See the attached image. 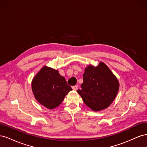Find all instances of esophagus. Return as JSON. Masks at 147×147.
<instances>
[{
    "mask_svg": "<svg viewBox=\"0 0 147 147\" xmlns=\"http://www.w3.org/2000/svg\"><path fill=\"white\" fill-rule=\"evenodd\" d=\"M72 89L74 90H77L78 89V85H75L72 86Z\"/></svg>",
    "mask_w": 147,
    "mask_h": 147,
    "instance_id": "esophagus-1",
    "label": "esophagus"
}]
</instances>
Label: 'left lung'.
Listing matches in <instances>:
<instances>
[{
	"label": "left lung",
	"mask_w": 147,
	"mask_h": 147,
	"mask_svg": "<svg viewBox=\"0 0 147 147\" xmlns=\"http://www.w3.org/2000/svg\"><path fill=\"white\" fill-rule=\"evenodd\" d=\"M83 83L77 92L84 103L93 111L107 108L116 97L119 82L104 63L89 65L83 74Z\"/></svg>",
	"instance_id": "obj_1"
}]
</instances>
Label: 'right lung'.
I'll use <instances>...</instances> for the list:
<instances>
[{
    "mask_svg": "<svg viewBox=\"0 0 147 147\" xmlns=\"http://www.w3.org/2000/svg\"><path fill=\"white\" fill-rule=\"evenodd\" d=\"M32 90L40 104L53 109L61 104L72 89L58 71L45 66L34 78Z\"/></svg>",
    "mask_w": 147,
    "mask_h": 147,
    "instance_id": "add662e5",
    "label": "right lung"
}]
</instances>
